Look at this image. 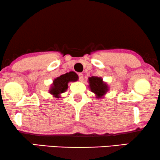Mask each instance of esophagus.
I'll use <instances>...</instances> for the list:
<instances>
[{
  "mask_svg": "<svg viewBox=\"0 0 160 160\" xmlns=\"http://www.w3.org/2000/svg\"><path fill=\"white\" fill-rule=\"evenodd\" d=\"M78 78H79V80L81 82H82V81L84 80V75H83L82 73H79L78 74Z\"/></svg>",
  "mask_w": 160,
  "mask_h": 160,
  "instance_id": "esophagus-1",
  "label": "esophagus"
}]
</instances>
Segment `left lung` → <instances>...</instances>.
Returning <instances> with one entry per match:
<instances>
[{
    "instance_id": "8db88e82",
    "label": "left lung",
    "mask_w": 160,
    "mask_h": 160,
    "mask_svg": "<svg viewBox=\"0 0 160 160\" xmlns=\"http://www.w3.org/2000/svg\"><path fill=\"white\" fill-rule=\"evenodd\" d=\"M89 82L91 91L96 94L98 98H101L108 91V86L102 82L101 78L92 76L89 78Z\"/></svg>"
}]
</instances>
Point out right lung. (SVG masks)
<instances>
[{
  "mask_svg": "<svg viewBox=\"0 0 160 160\" xmlns=\"http://www.w3.org/2000/svg\"><path fill=\"white\" fill-rule=\"evenodd\" d=\"M77 80L78 76L74 72H69L61 75L54 80L53 85L50 89L49 93H51L54 97L58 98L60 94L66 91L69 82H76Z\"/></svg>",
  "mask_w": 160,
  "mask_h": 160,
  "instance_id": "1",
  "label": "right lung"
}]
</instances>
